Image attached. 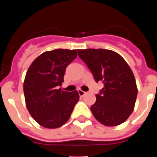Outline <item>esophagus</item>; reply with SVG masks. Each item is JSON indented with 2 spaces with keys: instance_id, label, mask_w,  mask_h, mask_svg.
Returning <instances> with one entry per match:
<instances>
[{
  "instance_id": "1",
  "label": "esophagus",
  "mask_w": 157,
  "mask_h": 157,
  "mask_svg": "<svg viewBox=\"0 0 157 157\" xmlns=\"http://www.w3.org/2000/svg\"><path fill=\"white\" fill-rule=\"evenodd\" d=\"M78 93H79V95H80V96H83V95L86 94V92L83 91V90H78Z\"/></svg>"
}]
</instances>
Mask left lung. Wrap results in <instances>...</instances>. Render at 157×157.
<instances>
[{
    "label": "left lung",
    "instance_id": "obj_1",
    "mask_svg": "<svg viewBox=\"0 0 157 157\" xmlns=\"http://www.w3.org/2000/svg\"><path fill=\"white\" fill-rule=\"evenodd\" d=\"M78 55L104 87L96 95L90 109L98 121L116 126L128 119L134 109L137 88L134 74L124 58L107 49H77Z\"/></svg>",
    "mask_w": 157,
    "mask_h": 157
}]
</instances>
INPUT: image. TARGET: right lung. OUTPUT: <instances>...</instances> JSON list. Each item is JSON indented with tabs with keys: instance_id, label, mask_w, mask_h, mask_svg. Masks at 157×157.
Here are the masks:
<instances>
[{
	"instance_id": "add662e5",
	"label": "right lung",
	"mask_w": 157,
	"mask_h": 157,
	"mask_svg": "<svg viewBox=\"0 0 157 157\" xmlns=\"http://www.w3.org/2000/svg\"><path fill=\"white\" fill-rule=\"evenodd\" d=\"M76 50L55 49L43 52L29 66L23 83L26 108L33 119L46 128L65 124L79 100L77 90L58 89L66 67L77 58Z\"/></svg>"
}]
</instances>
